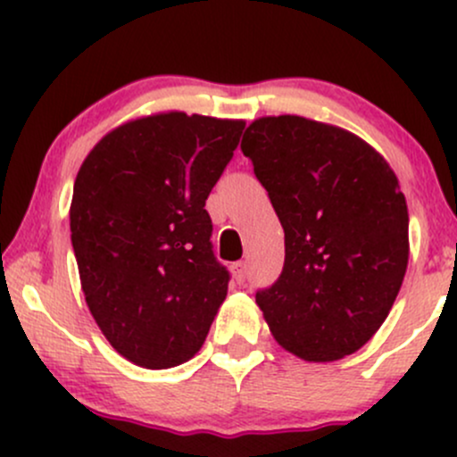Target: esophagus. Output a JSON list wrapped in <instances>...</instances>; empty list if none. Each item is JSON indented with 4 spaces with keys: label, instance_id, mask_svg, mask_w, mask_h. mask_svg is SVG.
Instances as JSON below:
<instances>
[{
    "label": "esophagus",
    "instance_id": "esophagus-1",
    "mask_svg": "<svg viewBox=\"0 0 457 457\" xmlns=\"http://www.w3.org/2000/svg\"><path fill=\"white\" fill-rule=\"evenodd\" d=\"M232 275H234L236 283H245V279H246V264H245V262H236V264L232 266Z\"/></svg>",
    "mask_w": 457,
    "mask_h": 457
}]
</instances>
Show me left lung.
I'll list each match as a JSON object with an SVG mask.
<instances>
[{
  "mask_svg": "<svg viewBox=\"0 0 457 457\" xmlns=\"http://www.w3.org/2000/svg\"><path fill=\"white\" fill-rule=\"evenodd\" d=\"M245 156L286 232L279 279L255 292L287 353L327 363L353 354L389 316L408 266V208L382 156L348 130L260 118Z\"/></svg>",
  "mask_w": 457,
  "mask_h": 457,
  "instance_id": "8db88e82",
  "label": "left lung"
}]
</instances>
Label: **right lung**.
<instances>
[{
	"label": "right lung",
	"instance_id": "right-lung-1",
	"mask_svg": "<svg viewBox=\"0 0 457 457\" xmlns=\"http://www.w3.org/2000/svg\"><path fill=\"white\" fill-rule=\"evenodd\" d=\"M243 120L170 112L122 124L79 170L71 240L81 290L107 342L167 370L202 348L228 295L206 199Z\"/></svg>",
	"mask_w": 457,
	"mask_h": 457
}]
</instances>
